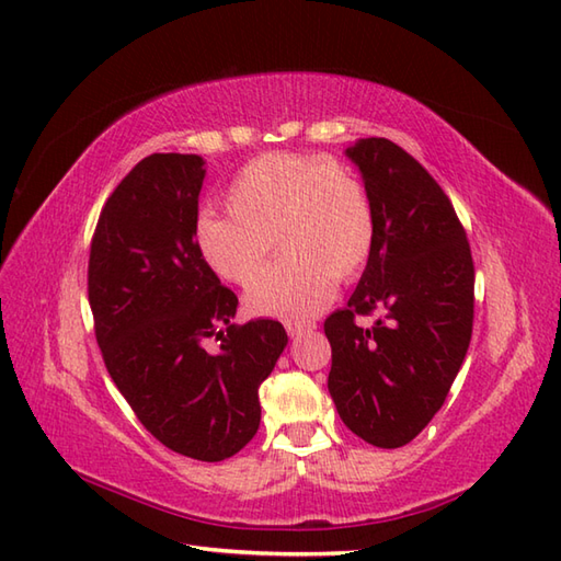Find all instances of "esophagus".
Here are the masks:
<instances>
[{"label": "esophagus", "mask_w": 561, "mask_h": 561, "mask_svg": "<svg viewBox=\"0 0 561 561\" xmlns=\"http://www.w3.org/2000/svg\"><path fill=\"white\" fill-rule=\"evenodd\" d=\"M284 328H287L289 337H301V335H306V332H313L316 323H299V320H287Z\"/></svg>", "instance_id": "obj_1"}]
</instances>
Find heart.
I'll return each instance as SVG.
<instances>
[{"label": "heart", "mask_w": 561, "mask_h": 561, "mask_svg": "<svg viewBox=\"0 0 561 561\" xmlns=\"http://www.w3.org/2000/svg\"><path fill=\"white\" fill-rule=\"evenodd\" d=\"M226 207L202 211L193 231L199 255L219 277L248 287L274 250V233L284 248L248 291L250 311L260 316H316L335 279L356 277L371 255V199L340 163L265 153L236 173Z\"/></svg>", "instance_id": "1"}]
</instances>
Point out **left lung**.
<instances>
[{
  "mask_svg": "<svg viewBox=\"0 0 561 561\" xmlns=\"http://www.w3.org/2000/svg\"><path fill=\"white\" fill-rule=\"evenodd\" d=\"M374 209V248L347 308L325 320L328 390L340 420L378 448H400L440 410L472 335L474 267L450 199L383 137L344 149ZM386 310L359 329L354 314Z\"/></svg>",
  "mask_w": 561,
  "mask_h": 561,
  "instance_id": "8db88e82",
  "label": "left lung"
}]
</instances>
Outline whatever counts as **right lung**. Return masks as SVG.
Returning a JSON list of instances; mask_svg holds the SVG:
<instances>
[{
    "label": "right lung",
    "instance_id": "add662e5",
    "mask_svg": "<svg viewBox=\"0 0 561 561\" xmlns=\"http://www.w3.org/2000/svg\"><path fill=\"white\" fill-rule=\"evenodd\" d=\"M205 175L197 153H151L123 178L93 233L89 304L105 368L147 432L219 462L255 436L260 383L289 337L277 320L231 323L236 294L193 236Z\"/></svg>",
    "mask_w": 561,
    "mask_h": 561
}]
</instances>
